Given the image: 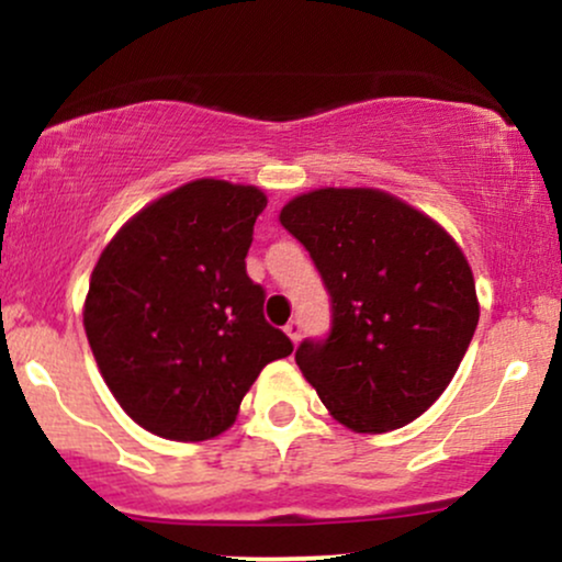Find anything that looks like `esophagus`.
<instances>
[{
	"label": "esophagus",
	"instance_id": "obj_1",
	"mask_svg": "<svg viewBox=\"0 0 562 562\" xmlns=\"http://www.w3.org/2000/svg\"><path fill=\"white\" fill-rule=\"evenodd\" d=\"M301 319H290L288 325H285V333H288V338L293 340V344H299V338H301Z\"/></svg>",
	"mask_w": 562,
	"mask_h": 562
}]
</instances>
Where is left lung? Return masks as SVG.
Here are the masks:
<instances>
[{
	"instance_id": "left-lung-1",
	"label": "left lung",
	"mask_w": 562,
	"mask_h": 562,
	"mask_svg": "<svg viewBox=\"0 0 562 562\" xmlns=\"http://www.w3.org/2000/svg\"><path fill=\"white\" fill-rule=\"evenodd\" d=\"M280 224L308 250L333 299V330L295 364L357 434L417 420L465 357L479 295L441 224L375 187H322L288 200Z\"/></svg>"
}]
</instances>
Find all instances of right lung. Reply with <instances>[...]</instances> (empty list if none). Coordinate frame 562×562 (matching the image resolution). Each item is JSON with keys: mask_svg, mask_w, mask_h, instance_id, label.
Returning <instances> with one entry per match:
<instances>
[{"mask_svg": "<svg viewBox=\"0 0 562 562\" xmlns=\"http://www.w3.org/2000/svg\"><path fill=\"white\" fill-rule=\"evenodd\" d=\"M267 195L195 179L147 203L94 263L83 330L121 409L169 441L232 428L259 372L293 351L245 272Z\"/></svg>", "mask_w": 562, "mask_h": 562, "instance_id": "right-lung-1", "label": "right lung"}]
</instances>
